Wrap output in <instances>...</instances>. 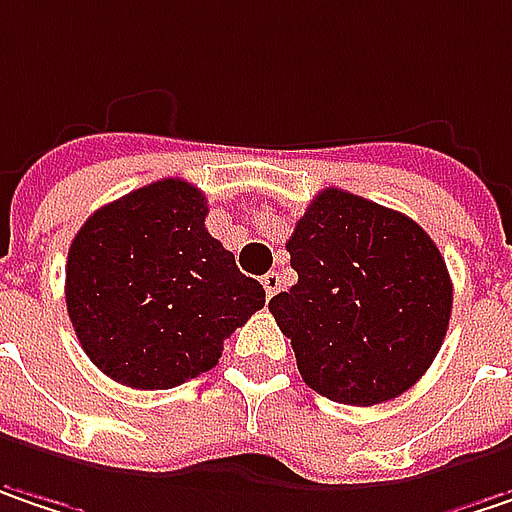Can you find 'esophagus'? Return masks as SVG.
I'll list each match as a JSON object with an SVG mask.
<instances>
[{"mask_svg": "<svg viewBox=\"0 0 512 512\" xmlns=\"http://www.w3.org/2000/svg\"><path fill=\"white\" fill-rule=\"evenodd\" d=\"M260 284H263V289H266V295L272 298V295L281 289V278H278V272H266V275L260 278Z\"/></svg>", "mask_w": 512, "mask_h": 512, "instance_id": "esophagus-1", "label": "esophagus"}]
</instances>
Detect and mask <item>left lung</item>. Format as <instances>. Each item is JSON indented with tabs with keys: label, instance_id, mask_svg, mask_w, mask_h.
<instances>
[{
	"label": "left lung",
	"instance_id": "8db88e82",
	"mask_svg": "<svg viewBox=\"0 0 512 512\" xmlns=\"http://www.w3.org/2000/svg\"><path fill=\"white\" fill-rule=\"evenodd\" d=\"M298 284L269 301L301 379L345 406L400 397L435 362L452 281L406 214L327 188L286 243Z\"/></svg>",
	"mask_w": 512,
	"mask_h": 512
}]
</instances>
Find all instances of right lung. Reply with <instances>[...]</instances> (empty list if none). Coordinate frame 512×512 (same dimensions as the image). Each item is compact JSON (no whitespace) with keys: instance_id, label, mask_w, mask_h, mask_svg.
<instances>
[{"instance_id":"1","label":"right lung","mask_w":512,"mask_h":512,"mask_svg":"<svg viewBox=\"0 0 512 512\" xmlns=\"http://www.w3.org/2000/svg\"><path fill=\"white\" fill-rule=\"evenodd\" d=\"M208 199L185 179L98 208L66 260L77 342L109 379L165 391L220 362L223 342L266 304L205 228Z\"/></svg>"}]
</instances>
